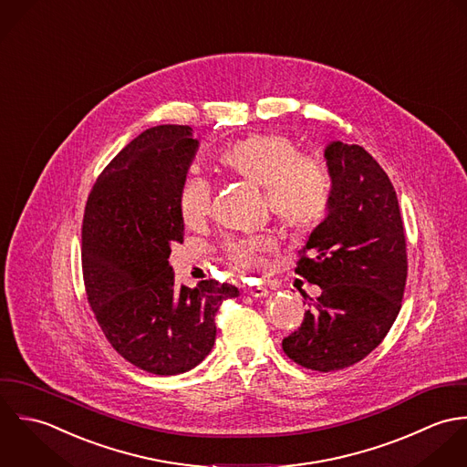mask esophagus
<instances>
[{
  "mask_svg": "<svg viewBox=\"0 0 467 467\" xmlns=\"http://www.w3.org/2000/svg\"><path fill=\"white\" fill-rule=\"evenodd\" d=\"M245 294H249V296H253V297H264V296H267L269 294V290L265 288V286H260V285H254V286H245V290H244Z\"/></svg>",
  "mask_w": 467,
  "mask_h": 467,
  "instance_id": "1",
  "label": "esophagus"
}]
</instances>
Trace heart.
<instances>
[{
	"instance_id": "heart-1",
	"label": "heart",
	"mask_w": 467,
	"mask_h": 467,
	"mask_svg": "<svg viewBox=\"0 0 467 467\" xmlns=\"http://www.w3.org/2000/svg\"><path fill=\"white\" fill-rule=\"evenodd\" d=\"M218 166L254 186L264 187L267 209L281 225L292 231L317 227L330 211L332 179L327 166L310 155H299L296 142L278 131H258L242 137L216 155ZM213 202V184L200 173H189L179 191V207L189 227L202 225ZM273 233L227 238L220 253L240 273L267 267L278 251Z\"/></svg>"
}]
</instances>
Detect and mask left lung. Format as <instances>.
I'll return each instance as SVG.
<instances>
[{"label":"left lung","mask_w":467,"mask_h":467,"mask_svg":"<svg viewBox=\"0 0 467 467\" xmlns=\"http://www.w3.org/2000/svg\"><path fill=\"white\" fill-rule=\"evenodd\" d=\"M332 179L328 216L297 253L296 275L321 286L301 327L281 343L299 367L348 368L389 332L408 276L397 192L386 171L358 144L325 150Z\"/></svg>","instance_id":"1"}]
</instances>
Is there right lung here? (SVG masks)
I'll list each match as a JSON object with an SVG mask.
<instances>
[{
    "label": "right lung",
    "mask_w": 467,
    "mask_h": 467,
    "mask_svg": "<svg viewBox=\"0 0 467 467\" xmlns=\"http://www.w3.org/2000/svg\"><path fill=\"white\" fill-rule=\"evenodd\" d=\"M192 130L162 124L135 137L99 175L83 218V280L113 350L155 375L194 368L211 352L214 316L238 288L179 286L171 245L184 242L179 191L198 148Z\"/></svg>",
    "instance_id": "add662e5"
}]
</instances>
